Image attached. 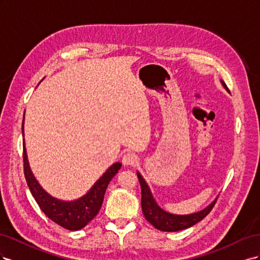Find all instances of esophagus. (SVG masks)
<instances>
[{
  "instance_id": "obj_1",
  "label": "esophagus",
  "mask_w": 260,
  "mask_h": 260,
  "mask_svg": "<svg viewBox=\"0 0 260 260\" xmlns=\"http://www.w3.org/2000/svg\"><path fill=\"white\" fill-rule=\"evenodd\" d=\"M122 162L125 166H135L138 162V157L133 153H125L122 157Z\"/></svg>"
}]
</instances>
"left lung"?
Wrapping results in <instances>:
<instances>
[{"label": "left lung", "mask_w": 260, "mask_h": 260, "mask_svg": "<svg viewBox=\"0 0 260 260\" xmlns=\"http://www.w3.org/2000/svg\"><path fill=\"white\" fill-rule=\"evenodd\" d=\"M224 88L229 91L228 86L223 81H221ZM138 179L141 185V192H142V200H141V206H142V210L145 219L149 223H152L156 229L160 231H166V232H176L180 230L187 229L198 222L201 220L205 218L211 209L214 208L215 204L217 202L214 201L208 207L203 209L199 212H195V214L191 215H171L169 212H166L162 210L157 204L155 203L152 193L149 191V188L144 181V179L141 177V175L138 172Z\"/></svg>", "instance_id": "obj_1"}]
</instances>
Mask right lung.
<instances>
[{"instance_id": "right-lung-1", "label": "right lung", "mask_w": 260, "mask_h": 260, "mask_svg": "<svg viewBox=\"0 0 260 260\" xmlns=\"http://www.w3.org/2000/svg\"><path fill=\"white\" fill-rule=\"evenodd\" d=\"M23 118H25V116H23ZM22 157L23 172H25L27 184L29 186L31 194H32L35 200L37 201L39 207L41 208V210L52 220V221L62 228H65L67 230L72 231L82 229V228H84L99 214L109 181L113 179V177L117 174L118 170L121 168L120 162L114 164L113 166L109 167L105 174L100 178L98 182L92 186L91 190L84 196H82L81 199L74 202H64L52 198V196L46 193L40 186V184L37 182V180L35 179L32 172H31L28 164L25 141H23Z\"/></svg>"}]
</instances>
